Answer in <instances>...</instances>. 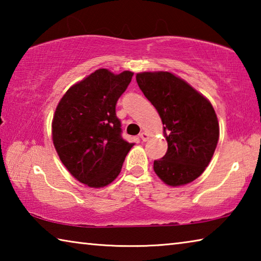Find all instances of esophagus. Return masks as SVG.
<instances>
[{
    "mask_svg": "<svg viewBox=\"0 0 261 261\" xmlns=\"http://www.w3.org/2000/svg\"><path fill=\"white\" fill-rule=\"evenodd\" d=\"M139 137H140V139L143 140V141H147L148 138H149V135L147 134V132H141V134L139 135Z\"/></svg>",
    "mask_w": 261,
    "mask_h": 261,
    "instance_id": "1",
    "label": "esophagus"
}]
</instances>
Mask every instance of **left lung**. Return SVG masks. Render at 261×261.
I'll list each match as a JSON object with an SVG mask.
<instances>
[{"mask_svg": "<svg viewBox=\"0 0 261 261\" xmlns=\"http://www.w3.org/2000/svg\"><path fill=\"white\" fill-rule=\"evenodd\" d=\"M136 79L160 115L168 143L166 155L154 161V171L170 187L193 182L210 165L219 141L220 126L213 106L171 72H139Z\"/></svg>", "mask_w": 261, "mask_h": 261, "instance_id": "1", "label": "left lung"}]
</instances>
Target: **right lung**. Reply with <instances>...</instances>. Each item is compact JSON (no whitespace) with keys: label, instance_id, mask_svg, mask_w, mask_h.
Masks as SVG:
<instances>
[{"label":"right lung","instance_id":"add662e5","mask_svg":"<svg viewBox=\"0 0 261 261\" xmlns=\"http://www.w3.org/2000/svg\"><path fill=\"white\" fill-rule=\"evenodd\" d=\"M132 76L131 71L95 70L70 87L56 107L53 144L69 173L90 188L112 183L135 145L122 138L115 113Z\"/></svg>","mask_w":261,"mask_h":261}]
</instances>
